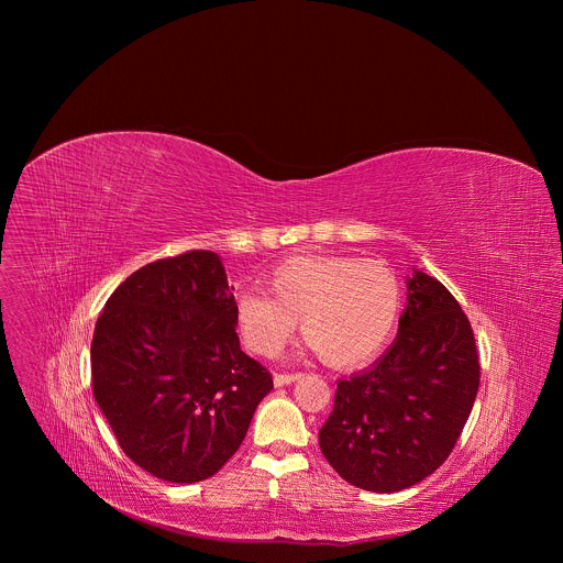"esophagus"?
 Listing matches in <instances>:
<instances>
[{
	"mask_svg": "<svg viewBox=\"0 0 563 563\" xmlns=\"http://www.w3.org/2000/svg\"><path fill=\"white\" fill-rule=\"evenodd\" d=\"M299 377H301V373H277V375L273 377V382H275L277 388H282V386H288V384L297 382Z\"/></svg>",
	"mask_w": 563,
	"mask_h": 563,
	"instance_id": "obj_1",
	"label": "esophagus"
}]
</instances>
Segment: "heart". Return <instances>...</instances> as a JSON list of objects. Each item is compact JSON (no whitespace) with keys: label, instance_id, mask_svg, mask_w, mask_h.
I'll use <instances>...</instances> for the list:
<instances>
[{"label":"heart","instance_id":"b5f03b06","mask_svg":"<svg viewBox=\"0 0 563 563\" xmlns=\"http://www.w3.org/2000/svg\"><path fill=\"white\" fill-rule=\"evenodd\" d=\"M273 298L244 290L234 322L249 351L273 357L297 321L322 362L351 368L375 357L401 314L399 277L379 262L353 255H303L277 264L266 277Z\"/></svg>","mask_w":563,"mask_h":563}]
</instances>
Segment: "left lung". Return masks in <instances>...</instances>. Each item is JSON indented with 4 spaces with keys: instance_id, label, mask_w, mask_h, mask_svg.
I'll return each mask as SVG.
<instances>
[{
    "instance_id": "left-lung-1",
    "label": "left lung",
    "mask_w": 563,
    "mask_h": 563,
    "mask_svg": "<svg viewBox=\"0 0 563 563\" xmlns=\"http://www.w3.org/2000/svg\"><path fill=\"white\" fill-rule=\"evenodd\" d=\"M479 390L473 327L433 277H407V306L390 349L338 382L319 431L324 460L344 482L379 494L411 487L451 455Z\"/></svg>"
}]
</instances>
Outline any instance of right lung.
<instances>
[{"instance_id":"right-lung-1","label":"right lung","mask_w":563,"mask_h":563,"mask_svg":"<svg viewBox=\"0 0 563 563\" xmlns=\"http://www.w3.org/2000/svg\"><path fill=\"white\" fill-rule=\"evenodd\" d=\"M232 290L221 257L197 249L132 273L95 324V401L123 453L164 482L217 475L273 390L241 349Z\"/></svg>"}]
</instances>
